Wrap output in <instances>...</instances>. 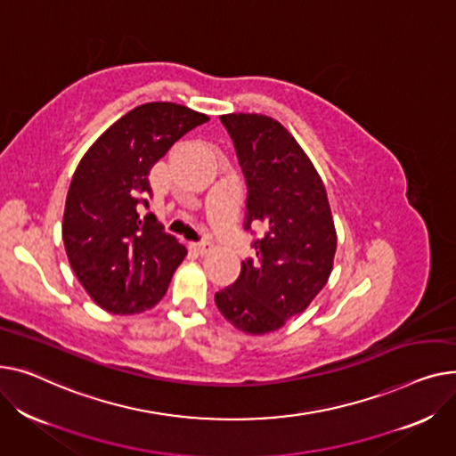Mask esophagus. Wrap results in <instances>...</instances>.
Here are the masks:
<instances>
[{
  "mask_svg": "<svg viewBox=\"0 0 456 456\" xmlns=\"http://www.w3.org/2000/svg\"><path fill=\"white\" fill-rule=\"evenodd\" d=\"M190 248H191L193 252L204 256V254H208V252L211 250V243H208V240H199V243H191Z\"/></svg>",
  "mask_w": 456,
  "mask_h": 456,
  "instance_id": "esophagus-1",
  "label": "esophagus"
}]
</instances>
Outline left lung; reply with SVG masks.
Here are the masks:
<instances>
[{
	"mask_svg": "<svg viewBox=\"0 0 456 456\" xmlns=\"http://www.w3.org/2000/svg\"><path fill=\"white\" fill-rule=\"evenodd\" d=\"M247 182L245 230L263 224L239 278L216 292L237 330L263 335L302 313L326 285L337 233L326 187L289 130L259 114L221 116ZM254 233V232H252Z\"/></svg>",
	"mask_w": 456,
	"mask_h": 456,
	"instance_id": "obj_1",
	"label": "left lung"
}]
</instances>
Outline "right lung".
<instances>
[{
	"instance_id": "add662e5",
	"label": "right lung",
	"mask_w": 456,
	"mask_h": 456,
	"mask_svg": "<svg viewBox=\"0 0 456 456\" xmlns=\"http://www.w3.org/2000/svg\"><path fill=\"white\" fill-rule=\"evenodd\" d=\"M208 121L187 106L147 102L118 119L75 169L62 239L92 300L134 314L162 300L187 250L149 209L151 167L185 132Z\"/></svg>"
}]
</instances>
